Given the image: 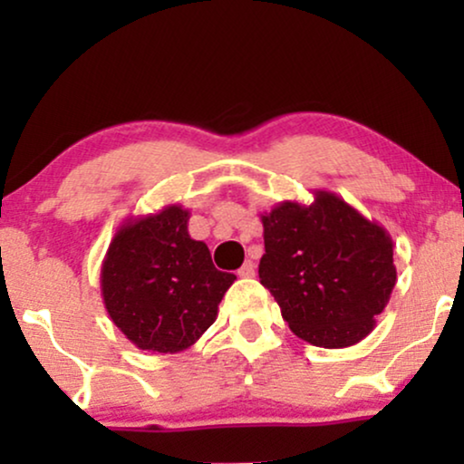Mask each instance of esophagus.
<instances>
[{
  "label": "esophagus",
  "instance_id": "34e87169",
  "mask_svg": "<svg viewBox=\"0 0 464 464\" xmlns=\"http://www.w3.org/2000/svg\"><path fill=\"white\" fill-rule=\"evenodd\" d=\"M238 276H243V278H251V276H256V264L251 262H245L243 266H240V270H238Z\"/></svg>",
  "mask_w": 464,
  "mask_h": 464
}]
</instances>
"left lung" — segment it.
<instances>
[{
    "instance_id": "obj_1",
    "label": "left lung",
    "mask_w": 464,
    "mask_h": 464,
    "mask_svg": "<svg viewBox=\"0 0 464 464\" xmlns=\"http://www.w3.org/2000/svg\"><path fill=\"white\" fill-rule=\"evenodd\" d=\"M262 224L259 281L291 332L323 348L370 335L397 283L391 234L325 189L310 205L278 202Z\"/></svg>"
}]
</instances>
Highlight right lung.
Segmentation results:
<instances>
[{"instance_id":"obj_1","label":"right lung","mask_w":464,"mask_h":464,"mask_svg":"<svg viewBox=\"0 0 464 464\" xmlns=\"http://www.w3.org/2000/svg\"><path fill=\"white\" fill-rule=\"evenodd\" d=\"M188 221L181 205L129 218L101 266L107 314L141 351L173 354L192 346L237 281L215 268L208 246L189 237Z\"/></svg>"}]
</instances>
